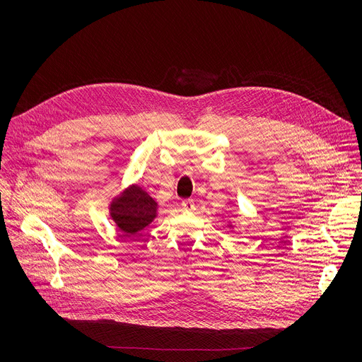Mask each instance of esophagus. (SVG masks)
<instances>
[{
    "label": "esophagus",
    "mask_w": 362,
    "mask_h": 362,
    "mask_svg": "<svg viewBox=\"0 0 362 362\" xmlns=\"http://www.w3.org/2000/svg\"><path fill=\"white\" fill-rule=\"evenodd\" d=\"M182 209L186 212H193L196 209V204L192 199H186L182 202Z\"/></svg>",
    "instance_id": "obj_1"
}]
</instances>
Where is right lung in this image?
Segmentation results:
<instances>
[{
    "mask_svg": "<svg viewBox=\"0 0 362 362\" xmlns=\"http://www.w3.org/2000/svg\"><path fill=\"white\" fill-rule=\"evenodd\" d=\"M158 203L140 187H130L112 204V216L126 235H136L156 216Z\"/></svg>",
    "mask_w": 362,
    "mask_h": 362,
    "instance_id": "obj_1",
    "label": "right lung"
}]
</instances>
